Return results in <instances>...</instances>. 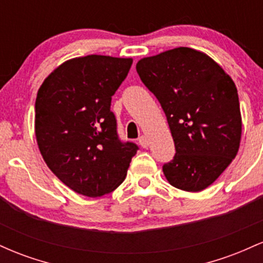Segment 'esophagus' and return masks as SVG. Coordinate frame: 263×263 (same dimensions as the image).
I'll use <instances>...</instances> for the list:
<instances>
[{"instance_id": "34e87169", "label": "esophagus", "mask_w": 263, "mask_h": 263, "mask_svg": "<svg viewBox=\"0 0 263 263\" xmlns=\"http://www.w3.org/2000/svg\"><path fill=\"white\" fill-rule=\"evenodd\" d=\"M138 142H140V144L142 147H143V148H147V147H148V144H149L148 138H147L146 136H141V137L138 138Z\"/></svg>"}]
</instances>
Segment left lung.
Segmentation results:
<instances>
[{
    "mask_svg": "<svg viewBox=\"0 0 263 263\" xmlns=\"http://www.w3.org/2000/svg\"><path fill=\"white\" fill-rule=\"evenodd\" d=\"M136 70L167 116L176 144L163 165L171 185L201 192L238 152L242 132L237 89L209 55L179 47L138 60Z\"/></svg>",
    "mask_w": 263,
    "mask_h": 263,
    "instance_id": "left-lung-1",
    "label": "left lung"
}]
</instances>
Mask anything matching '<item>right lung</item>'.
<instances>
[{
	"mask_svg": "<svg viewBox=\"0 0 263 263\" xmlns=\"http://www.w3.org/2000/svg\"><path fill=\"white\" fill-rule=\"evenodd\" d=\"M132 58L69 59L45 78L35 99L34 132L44 162L75 193L98 198L127 176L138 147L122 143L111 96L127 77Z\"/></svg>",
	"mask_w": 263,
	"mask_h": 263,
	"instance_id": "right-lung-1",
	"label": "right lung"
}]
</instances>
